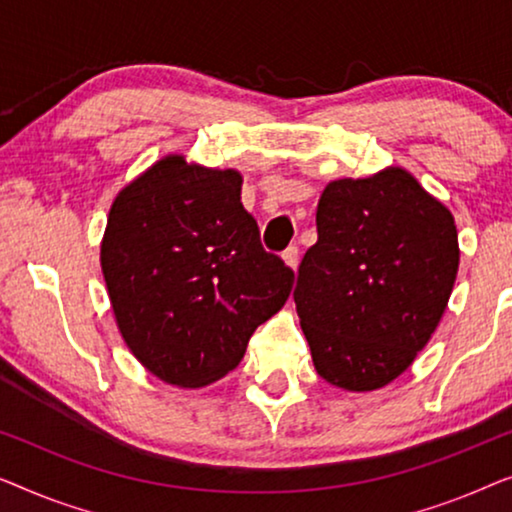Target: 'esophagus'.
Here are the masks:
<instances>
[{
  "label": "esophagus",
  "instance_id": "esophagus-1",
  "mask_svg": "<svg viewBox=\"0 0 512 512\" xmlns=\"http://www.w3.org/2000/svg\"><path fill=\"white\" fill-rule=\"evenodd\" d=\"M283 259H285L287 264L292 266V269H297V264H299V246H290V248H285Z\"/></svg>",
  "mask_w": 512,
  "mask_h": 512
}]
</instances>
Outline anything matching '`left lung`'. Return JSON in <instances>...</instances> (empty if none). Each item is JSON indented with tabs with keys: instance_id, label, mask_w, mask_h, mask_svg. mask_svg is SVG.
<instances>
[{
	"instance_id": "1",
	"label": "left lung",
	"mask_w": 512,
	"mask_h": 512,
	"mask_svg": "<svg viewBox=\"0 0 512 512\" xmlns=\"http://www.w3.org/2000/svg\"><path fill=\"white\" fill-rule=\"evenodd\" d=\"M315 222L294 287L315 371L343 390H378L413 364L448 306L455 218L413 176L387 169L329 183Z\"/></svg>"
}]
</instances>
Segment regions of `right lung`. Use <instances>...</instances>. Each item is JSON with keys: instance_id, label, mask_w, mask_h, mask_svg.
<instances>
[{"instance_id": "add662e5", "label": "right lung", "mask_w": 512, "mask_h": 512, "mask_svg": "<svg viewBox=\"0 0 512 512\" xmlns=\"http://www.w3.org/2000/svg\"><path fill=\"white\" fill-rule=\"evenodd\" d=\"M102 269L129 350L157 378L201 387L234 371L253 331L290 297L236 171L164 157L115 197Z\"/></svg>"}]
</instances>
